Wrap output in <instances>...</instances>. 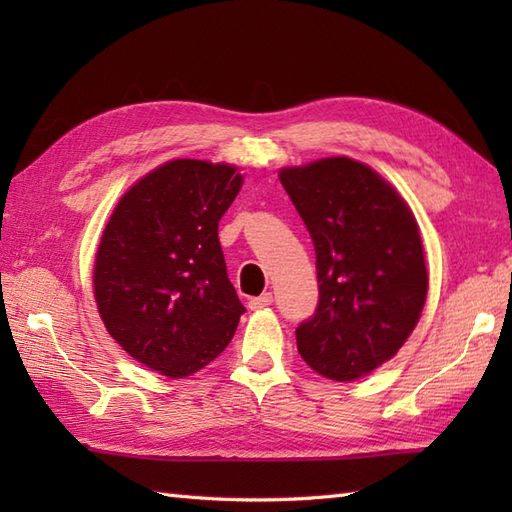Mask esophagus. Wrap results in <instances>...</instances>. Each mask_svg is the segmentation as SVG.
<instances>
[{"label": "esophagus", "instance_id": "34e87169", "mask_svg": "<svg viewBox=\"0 0 512 512\" xmlns=\"http://www.w3.org/2000/svg\"><path fill=\"white\" fill-rule=\"evenodd\" d=\"M270 303H273V295H270V292H264L262 297H253L248 301V308L250 310H262V308H266V306H270Z\"/></svg>", "mask_w": 512, "mask_h": 512}]
</instances>
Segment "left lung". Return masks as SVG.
Returning a JSON list of instances; mask_svg holds the SVG:
<instances>
[{
    "label": "left lung",
    "mask_w": 512,
    "mask_h": 512,
    "mask_svg": "<svg viewBox=\"0 0 512 512\" xmlns=\"http://www.w3.org/2000/svg\"><path fill=\"white\" fill-rule=\"evenodd\" d=\"M279 180L317 253L319 306L297 328L314 372L356 380L394 356L427 299L418 222L387 180L336 156L286 167Z\"/></svg>",
    "instance_id": "8db88e82"
}]
</instances>
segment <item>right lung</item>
I'll return each mask as SVG.
<instances>
[{
    "mask_svg": "<svg viewBox=\"0 0 512 512\" xmlns=\"http://www.w3.org/2000/svg\"><path fill=\"white\" fill-rule=\"evenodd\" d=\"M242 180L233 165L165 162L118 200L105 226L92 277L99 314L129 356L162 376L200 372L246 312L217 237Z\"/></svg>",
    "mask_w": 512,
    "mask_h": 512,
    "instance_id": "right-lung-1",
    "label": "right lung"
}]
</instances>
